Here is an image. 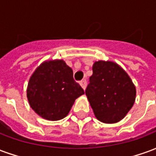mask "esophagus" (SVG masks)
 Here are the masks:
<instances>
[{
    "label": "esophagus",
    "instance_id": "1",
    "mask_svg": "<svg viewBox=\"0 0 156 156\" xmlns=\"http://www.w3.org/2000/svg\"><path fill=\"white\" fill-rule=\"evenodd\" d=\"M80 85L81 86V87L83 88V90L86 89V87H87V81L86 80H82V81H80Z\"/></svg>",
    "mask_w": 156,
    "mask_h": 156
}]
</instances>
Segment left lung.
Listing matches in <instances>:
<instances>
[{"label":"left lung","instance_id":"obj_1","mask_svg":"<svg viewBox=\"0 0 156 156\" xmlns=\"http://www.w3.org/2000/svg\"><path fill=\"white\" fill-rule=\"evenodd\" d=\"M93 75L85 91L94 116L103 123L122 120L135 103V84L124 69L111 61L93 64Z\"/></svg>","mask_w":156,"mask_h":156}]
</instances>
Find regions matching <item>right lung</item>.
<instances>
[{"instance_id": "obj_1", "label": "right lung", "mask_w": 156, "mask_h": 156, "mask_svg": "<svg viewBox=\"0 0 156 156\" xmlns=\"http://www.w3.org/2000/svg\"><path fill=\"white\" fill-rule=\"evenodd\" d=\"M82 94L84 91L74 81L72 69L59 59L41 63L27 83V97L31 108L48 121L67 116L75 100Z\"/></svg>"}]
</instances>
